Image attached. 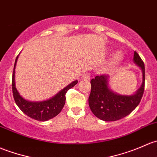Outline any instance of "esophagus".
I'll use <instances>...</instances> for the list:
<instances>
[{
	"instance_id": "obj_1",
	"label": "esophagus",
	"mask_w": 157,
	"mask_h": 157,
	"mask_svg": "<svg viewBox=\"0 0 157 157\" xmlns=\"http://www.w3.org/2000/svg\"><path fill=\"white\" fill-rule=\"evenodd\" d=\"M82 79H83V80H89L90 79V75L89 74H84L82 76Z\"/></svg>"
}]
</instances>
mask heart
<instances>
[{
	"instance_id": "heart-1",
	"label": "heart",
	"mask_w": 157,
	"mask_h": 157,
	"mask_svg": "<svg viewBox=\"0 0 157 157\" xmlns=\"http://www.w3.org/2000/svg\"><path fill=\"white\" fill-rule=\"evenodd\" d=\"M122 59H123V56H122V54L119 52H117V53L113 56V59H112V63L113 64L118 63Z\"/></svg>"
}]
</instances>
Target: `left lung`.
Returning <instances> with one entry per match:
<instances>
[{
  "instance_id": "left-lung-1",
  "label": "left lung",
  "mask_w": 157,
  "mask_h": 157,
  "mask_svg": "<svg viewBox=\"0 0 157 157\" xmlns=\"http://www.w3.org/2000/svg\"><path fill=\"white\" fill-rule=\"evenodd\" d=\"M133 60L141 67L143 76L141 86L134 95H122L111 91L106 75H98L90 81L91 92L89 96V105L94 115L100 120L108 122L120 120L132 113L139 105L144 91V64L135 51Z\"/></svg>"
}]
</instances>
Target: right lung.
Listing matches in <instances>:
<instances>
[{"mask_svg":"<svg viewBox=\"0 0 157 157\" xmlns=\"http://www.w3.org/2000/svg\"><path fill=\"white\" fill-rule=\"evenodd\" d=\"M18 56L15 61L12 78V90L15 102L19 109L29 117L38 121H47L57 116L63 108L65 104V94L67 90L74 87L77 83V80H74L71 83L61 90L59 93L50 99L43 101H29L22 98L15 86V67L17 62Z\"/></svg>","mask_w":157,"mask_h":157,"instance_id":"add662e5","label":"right lung"}]
</instances>
